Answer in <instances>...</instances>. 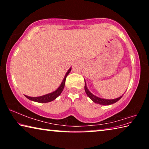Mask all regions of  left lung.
<instances>
[{
    "mask_svg": "<svg viewBox=\"0 0 149 149\" xmlns=\"http://www.w3.org/2000/svg\"><path fill=\"white\" fill-rule=\"evenodd\" d=\"M85 93H86L87 95L91 99V100H93V102L97 103V104H101V105H105V106L110 105V104H114V103L116 102L121 99V98L122 97V96H123V95L120 96V97H119L118 98H116V99H103V98H100V97H97V96L93 95V93L89 90V89H88L85 81Z\"/></svg>",
    "mask_w": 149,
    "mask_h": 149,
    "instance_id": "1",
    "label": "left lung"
}]
</instances>
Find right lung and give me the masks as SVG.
I'll return each mask as SVG.
<instances>
[{
  "label": "right lung",
  "mask_w": 149,
  "mask_h": 149,
  "mask_svg": "<svg viewBox=\"0 0 149 149\" xmlns=\"http://www.w3.org/2000/svg\"><path fill=\"white\" fill-rule=\"evenodd\" d=\"M71 70H72V68H70L68 70V72H66V74H65L64 79L62 80L61 84H60V86L58 87L56 90H54V91L49 93H47V94L39 96V97H29V96H27V95H25V96H26V97L28 99H29L30 100H32V101L37 102H39V103H47V102H51L52 100H55L60 94H61L63 89H64L65 78H66V77L68 76V75L70 74V72H71Z\"/></svg>",
  "instance_id": "1"
}]
</instances>
